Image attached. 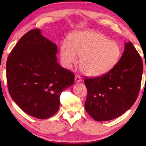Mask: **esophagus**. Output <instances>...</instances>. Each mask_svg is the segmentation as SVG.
<instances>
[{
	"label": "esophagus",
	"mask_w": 146,
	"mask_h": 146,
	"mask_svg": "<svg viewBox=\"0 0 146 146\" xmlns=\"http://www.w3.org/2000/svg\"><path fill=\"white\" fill-rule=\"evenodd\" d=\"M75 80L76 82H80V81H81L80 76H79V75H76L75 76Z\"/></svg>",
	"instance_id": "esophagus-1"
}]
</instances>
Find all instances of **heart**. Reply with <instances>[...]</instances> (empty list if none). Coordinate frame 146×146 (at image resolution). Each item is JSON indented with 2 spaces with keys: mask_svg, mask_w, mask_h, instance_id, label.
<instances>
[{
  "mask_svg": "<svg viewBox=\"0 0 146 146\" xmlns=\"http://www.w3.org/2000/svg\"><path fill=\"white\" fill-rule=\"evenodd\" d=\"M120 48L115 41L110 40L102 33L91 31L73 33L70 42L64 41L61 44V62L70 69L79 62L86 75L99 76L108 73L114 67L120 55Z\"/></svg>",
  "mask_w": 146,
  "mask_h": 146,
  "instance_id": "b5f03b06",
  "label": "heart"
}]
</instances>
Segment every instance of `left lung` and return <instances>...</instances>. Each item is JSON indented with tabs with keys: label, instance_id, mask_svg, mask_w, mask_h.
<instances>
[{
	"label": "left lung",
	"instance_id": "left-lung-1",
	"mask_svg": "<svg viewBox=\"0 0 146 146\" xmlns=\"http://www.w3.org/2000/svg\"><path fill=\"white\" fill-rule=\"evenodd\" d=\"M143 72L141 56L131 42L125 44L119 61L109 72L86 78V112L96 121H108L123 114L134 104Z\"/></svg>",
	"mask_w": 146,
	"mask_h": 146
}]
</instances>
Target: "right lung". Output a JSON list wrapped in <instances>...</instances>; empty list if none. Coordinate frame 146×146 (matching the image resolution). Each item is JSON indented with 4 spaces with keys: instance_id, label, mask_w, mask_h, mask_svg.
I'll return each instance as SVG.
<instances>
[{
    "instance_id": "1",
    "label": "right lung",
    "mask_w": 146,
    "mask_h": 146,
    "mask_svg": "<svg viewBox=\"0 0 146 146\" xmlns=\"http://www.w3.org/2000/svg\"><path fill=\"white\" fill-rule=\"evenodd\" d=\"M57 51L40 29H33L22 36L7 59L9 95L24 112L39 119L57 112L62 92L75 80L73 73L56 61Z\"/></svg>"
}]
</instances>
